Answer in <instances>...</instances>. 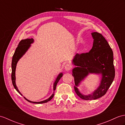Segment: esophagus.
<instances>
[{
  "instance_id": "34e87169",
  "label": "esophagus",
  "mask_w": 125,
  "mask_h": 125,
  "mask_svg": "<svg viewBox=\"0 0 125 125\" xmlns=\"http://www.w3.org/2000/svg\"><path fill=\"white\" fill-rule=\"evenodd\" d=\"M72 66L70 64H69V63H67V64L65 66V69L67 71H70V70L72 69Z\"/></svg>"
}]
</instances>
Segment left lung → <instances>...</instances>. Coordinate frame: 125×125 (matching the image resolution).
<instances>
[{
	"label": "left lung",
	"instance_id": "8db88e82",
	"mask_svg": "<svg viewBox=\"0 0 125 125\" xmlns=\"http://www.w3.org/2000/svg\"><path fill=\"white\" fill-rule=\"evenodd\" d=\"M94 42L89 52L77 53L73 59L78 67L73 69L74 89L77 95L85 100H95L105 95L113 82L115 76L113 51L107 41L98 32L92 33ZM89 73H101L103 78L100 86L92 94L84 96L77 89L79 83Z\"/></svg>",
	"mask_w": 125,
	"mask_h": 125
}]
</instances>
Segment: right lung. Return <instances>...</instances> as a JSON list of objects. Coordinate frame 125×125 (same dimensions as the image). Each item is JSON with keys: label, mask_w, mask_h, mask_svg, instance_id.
I'll return each mask as SVG.
<instances>
[{"label": "right lung", "mask_w": 125, "mask_h": 125, "mask_svg": "<svg viewBox=\"0 0 125 125\" xmlns=\"http://www.w3.org/2000/svg\"><path fill=\"white\" fill-rule=\"evenodd\" d=\"M33 42V39L32 38L31 39H26L25 40H21L20 43L18 45V47L16 48V50H15V53L14 54V55L13 56V58H12V62H11V81H12V83H13V86L14 88L16 90L19 92L21 95H22V94L20 93V91L18 90L17 87L16 85V84H15V69H16V66L17 62H18V61L21 58V57H22L23 54L25 53V52L27 51V50L30 47V44H31ZM62 74L61 73L57 77L56 80L54 82V85H53V90L54 91L56 90L57 84L58 83V82H59L60 80V79L62 78ZM54 96V92L52 94L49 98L47 100H45L44 101H41V102H32L31 101H29L27 99H26L25 97H24V98L25 100H26L27 101H29V102H31L33 103H46L48 102L49 101H50L51 99L53 98V97Z\"/></svg>", "instance_id": "right-lung-1"}]
</instances>
